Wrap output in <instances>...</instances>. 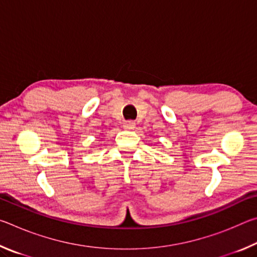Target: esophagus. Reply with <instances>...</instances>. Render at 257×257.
I'll use <instances>...</instances> for the list:
<instances>
[{
    "mask_svg": "<svg viewBox=\"0 0 257 257\" xmlns=\"http://www.w3.org/2000/svg\"><path fill=\"white\" fill-rule=\"evenodd\" d=\"M135 125H136V123H135L134 121H125L123 123V128L127 130H133L135 128Z\"/></svg>",
    "mask_w": 257,
    "mask_h": 257,
    "instance_id": "1",
    "label": "esophagus"
}]
</instances>
